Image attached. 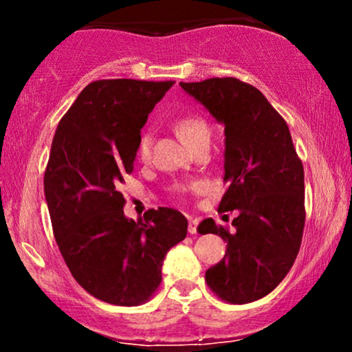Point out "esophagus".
<instances>
[{"label": "esophagus", "instance_id": "34e87169", "mask_svg": "<svg viewBox=\"0 0 352 352\" xmlns=\"http://www.w3.org/2000/svg\"><path fill=\"white\" fill-rule=\"evenodd\" d=\"M197 227H199V218L188 217V233L190 235H195Z\"/></svg>", "mask_w": 352, "mask_h": 352}]
</instances>
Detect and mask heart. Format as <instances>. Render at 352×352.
Returning <instances> with one entry per match:
<instances>
[{
    "label": "heart",
    "mask_w": 352,
    "mask_h": 352,
    "mask_svg": "<svg viewBox=\"0 0 352 352\" xmlns=\"http://www.w3.org/2000/svg\"><path fill=\"white\" fill-rule=\"evenodd\" d=\"M177 134L185 140V144H188L190 147L193 145L204 142V140H210V125L204 117L199 114H185L179 117L173 124ZM151 145H152V135L151 132L144 131L140 132L139 139L135 144V155L139 160H147L151 155Z\"/></svg>",
    "instance_id": "heart-1"
}]
</instances>
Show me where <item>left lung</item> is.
Returning a JSON list of instances; mask_svg holds the SVG:
<instances>
[{
	"mask_svg": "<svg viewBox=\"0 0 352 352\" xmlns=\"http://www.w3.org/2000/svg\"><path fill=\"white\" fill-rule=\"evenodd\" d=\"M225 124V177L218 212H233L235 228L205 218L199 232L227 241L205 281L220 300L245 305L272 293L288 274L305 230V172L286 120L268 99L236 78L180 82Z\"/></svg>",
	"mask_w": 352,
	"mask_h": 352,
	"instance_id": "obj_1",
	"label": "left lung"
}]
</instances>
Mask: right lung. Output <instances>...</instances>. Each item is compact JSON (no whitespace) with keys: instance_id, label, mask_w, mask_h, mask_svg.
Listing matches in <instances>:
<instances>
[{"instance_id":"add662e5","label":"right lung","mask_w":352,"mask_h":352,"mask_svg":"<svg viewBox=\"0 0 352 352\" xmlns=\"http://www.w3.org/2000/svg\"><path fill=\"white\" fill-rule=\"evenodd\" d=\"M173 80L100 79L80 91L59 120L44 172L56 243L74 280L117 306L147 302L162 283V261L187 236L173 208L124 215V177L148 112Z\"/></svg>"}]
</instances>
